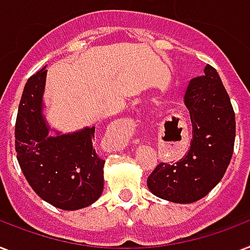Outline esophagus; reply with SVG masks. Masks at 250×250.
I'll list each match as a JSON object with an SVG mask.
<instances>
[{"label":"esophagus","mask_w":250,"mask_h":250,"mask_svg":"<svg viewBox=\"0 0 250 250\" xmlns=\"http://www.w3.org/2000/svg\"><path fill=\"white\" fill-rule=\"evenodd\" d=\"M135 130V123L131 119L117 120L111 130L104 135L103 148L105 151H120L127 146V142Z\"/></svg>","instance_id":"34e87169"}]
</instances>
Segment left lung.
Returning <instances> with one entry per match:
<instances>
[{"mask_svg": "<svg viewBox=\"0 0 250 250\" xmlns=\"http://www.w3.org/2000/svg\"><path fill=\"white\" fill-rule=\"evenodd\" d=\"M193 78L184 95L191 121L190 148L176 163H160L147 179L152 194L175 204H193L208 195L224 176L235 145L231 100L212 66Z\"/></svg>", "mask_w": 250, "mask_h": 250, "instance_id": "obj_1", "label": "left lung"}]
</instances>
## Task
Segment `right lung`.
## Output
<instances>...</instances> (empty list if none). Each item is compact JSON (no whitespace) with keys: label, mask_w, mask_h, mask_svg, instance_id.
I'll return each instance as SVG.
<instances>
[{"label":"right lung","mask_w":250,"mask_h":250,"mask_svg":"<svg viewBox=\"0 0 250 250\" xmlns=\"http://www.w3.org/2000/svg\"><path fill=\"white\" fill-rule=\"evenodd\" d=\"M45 79L44 66L23 90L15 123L17 159L40 198L61 210H79L103 193L105 162L92 147L95 126L66 134L49 126L42 100Z\"/></svg>","instance_id":"1"}]
</instances>
